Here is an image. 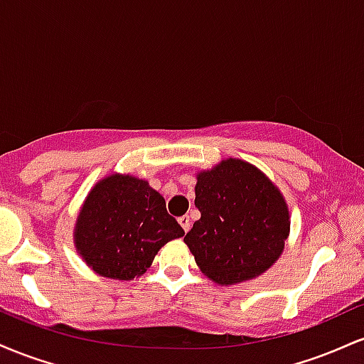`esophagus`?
I'll list each match as a JSON object with an SVG mask.
<instances>
[{
    "instance_id": "1",
    "label": "esophagus",
    "mask_w": 364,
    "mask_h": 364,
    "mask_svg": "<svg viewBox=\"0 0 364 364\" xmlns=\"http://www.w3.org/2000/svg\"><path fill=\"white\" fill-rule=\"evenodd\" d=\"M178 223L181 224V228L185 229V232H188L190 231V228H191V219H190V215H181L178 219Z\"/></svg>"
}]
</instances>
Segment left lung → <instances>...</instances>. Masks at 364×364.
<instances>
[{
	"mask_svg": "<svg viewBox=\"0 0 364 364\" xmlns=\"http://www.w3.org/2000/svg\"><path fill=\"white\" fill-rule=\"evenodd\" d=\"M195 220L185 243L196 265L217 284H235L265 272L281 257L289 212L265 174L237 159L198 174Z\"/></svg>",
	"mask_w": 364,
	"mask_h": 364,
	"instance_id": "8db88e82",
	"label": "left lung"
}]
</instances>
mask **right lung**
<instances>
[{"mask_svg":"<svg viewBox=\"0 0 364 364\" xmlns=\"http://www.w3.org/2000/svg\"><path fill=\"white\" fill-rule=\"evenodd\" d=\"M183 235L181 225L166 210V200L147 181L114 174L87 196L75 241L92 270L132 281L149 269L162 246Z\"/></svg>","mask_w":364,"mask_h":364,"instance_id":"add662e5","label":"right lung"}]
</instances>
